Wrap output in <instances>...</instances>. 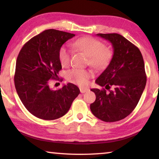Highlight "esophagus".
<instances>
[{
    "mask_svg": "<svg viewBox=\"0 0 159 159\" xmlns=\"http://www.w3.org/2000/svg\"><path fill=\"white\" fill-rule=\"evenodd\" d=\"M89 90V89H88V88H80V93H86V92H88V91Z\"/></svg>",
    "mask_w": 159,
    "mask_h": 159,
    "instance_id": "obj_1",
    "label": "esophagus"
}]
</instances>
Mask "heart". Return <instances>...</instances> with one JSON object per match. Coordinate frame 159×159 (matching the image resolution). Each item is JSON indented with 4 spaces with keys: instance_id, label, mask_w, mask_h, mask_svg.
Here are the masks:
<instances>
[{
    "instance_id": "obj_1",
    "label": "heart",
    "mask_w": 159,
    "mask_h": 159,
    "mask_svg": "<svg viewBox=\"0 0 159 159\" xmlns=\"http://www.w3.org/2000/svg\"><path fill=\"white\" fill-rule=\"evenodd\" d=\"M72 47L84 52L89 56V62L97 69L105 67L109 63L112 52L109 48H104L103 43L92 37L85 36L78 39L72 43ZM59 58L62 66L68 64L71 58V51L68 48L63 46L59 51ZM92 76L88 70L74 68L66 72V79L69 81L80 85H85Z\"/></svg>"
}]
</instances>
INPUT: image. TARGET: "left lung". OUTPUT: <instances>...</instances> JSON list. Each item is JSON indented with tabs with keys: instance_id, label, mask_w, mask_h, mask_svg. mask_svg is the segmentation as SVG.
<instances>
[{
	"instance_id": "1",
	"label": "left lung",
	"mask_w": 159,
	"mask_h": 159,
	"mask_svg": "<svg viewBox=\"0 0 159 159\" xmlns=\"http://www.w3.org/2000/svg\"><path fill=\"white\" fill-rule=\"evenodd\" d=\"M112 45L114 55L108 66L95 83L102 89L93 88L95 101L90 104L93 115L104 122L122 120L138 104L147 83L142 53L118 34H98Z\"/></svg>"
}]
</instances>
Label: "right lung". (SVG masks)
Wrapping results in <instances>:
<instances>
[{"mask_svg": "<svg viewBox=\"0 0 159 159\" xmlns=\"http://www.w3.org/2000/svg\"><path fill=\"white\" fill-rule=\"evenodd\" d=\"M75 34L48 29L24 45L16 61L15 85L26 109L43 120H55L65 115L80 90L67 83L57 90L50 88L51 79L59 80L61 69L59 58L61 47Z\"/></svg>", "mask_w": 159, "mask_h": 159, "instance_id": "obj_1", "label": "right lung"}]
</instances>
